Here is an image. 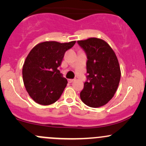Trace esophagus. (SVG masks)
Returning <instances> with one entry per match:
<instances>
[{
    "mask_svg": "<svg viewBox=\"0 0 146 146\" xmlns=\"http://www.w3.org/2000/svg\"><path fill=\"white\" fill-rule=\"evenodd\" d=\"M74 81H75L74 79H69V80H68V82H70V83H72L73 82H74Z\"/></svg>",
    "mask_w": 146,
    "mask_h": 146,
    "instance_id": "1",
    "label": "esophagus"
}]
</instances>
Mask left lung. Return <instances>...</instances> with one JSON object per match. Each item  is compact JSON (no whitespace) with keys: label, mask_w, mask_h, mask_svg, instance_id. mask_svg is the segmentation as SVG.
Masks as SVG:
<instances>
[{"label":"left lung","mask_w":146,"mask_h":146,"mask_svg":"<svg viewBox=\"0 0 146 146\" xmlns=\"http://www.w3.org/2000/svg\"><path fill=\"white\" fill-rule=\"evenodd\" d=\"M78 43L86 54L88 73L80 98L88 106L98 108L106 104L116 93L121 78L119 64L115 52L103 40L90 38Z\"/></svg>","instance_id":"1"}]
</instances>
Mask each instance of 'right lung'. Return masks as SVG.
I'll use <instances>...</instances> for the list:
<instances>
[{"mask_svg": "<svg viewBox=\"0 0 146 146\" xmlns=\"http://www.w3.org/2000/svg\"><path fill=\"white\" fill-rule=\"evenodd\" d=\"M75 44V41H46L29 52L23 66V78L27 91L36 103L46 106L59 100L68 82L58 67L65 52Z\"/></svg>", "mask_w": 146, "mask_h": 146, "instance_id": "1", "label": "right lung"}]
</instances>
